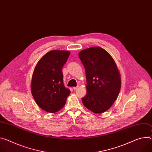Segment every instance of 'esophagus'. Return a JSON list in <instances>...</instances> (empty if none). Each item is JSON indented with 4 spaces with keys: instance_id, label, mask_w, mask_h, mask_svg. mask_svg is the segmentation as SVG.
Instances as JSON below:
<instances>
[{
    "instance_id": "obj_1",
    "label": "esophagus",
    "mask_w": 152,
    "mask_h": 152,
    "mask_svg": "<svg viewBox=\"0 0 152 152\" xmlns=\"http://www.w3.org/2000/svg\"><path fill=\"white\" fill-rule=\"evenodd\" d=\"M79 88V86H77V87H74L73 88V89L74 90H76V89H77Z\"/></svg>"
}]
</instances>
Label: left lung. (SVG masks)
Segmentation results:
<instances>
[{"mask_svg":"<svg viewBox=\"0 0 152 152\" xmlns=\"http://www.w3.org/2000/svg\"><path fill=\"white\" fill-rule=\"evenodd\" d=\"M79 57L87 79V94L82 99L91 112L100 114L112 107L119 93L121 79L113 58L106 50L94 47L82 50Z\"/></svg>","mask_w":152,"mask_h":152,"instance_id":"1","label":"left lung"}]
</instances>
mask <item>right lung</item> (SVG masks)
<instances>
[{"mask_svg": "<svg viewBox=\"0 0 152 152\" xmlns=\"http://www.w3.org/2000/svg\"><path fill=\"white\" fill-rule=\"evenodd\" d=\"M70 52L51 50L41 58L33 72L31 90L37 105L45 112L56 113L64 107L70 91L63 82L62 66Z\"/></svg>", "mask_w": 152, "mask_h": 152, "instance_id": "add662e5", "label": "right lung"}]
</instances>
